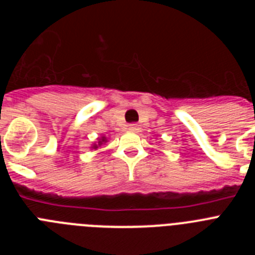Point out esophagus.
<instances>
[{
  "label": "esophagus",
  "instance_id": "1",
  "mask_svg": "<svg viewBox=\"0 0 255 255\" xmlns=\"http://www.w3.org/2000/svg\"><path fill=\"white\" fill-rule=\"evenodd\" d=\"M138 129H139V126L136 125V124H130L129 125V130H131V131H136Z\"/></svg>",
  "mask_w": 255,
  "mask_h": 255
}]
</instances>
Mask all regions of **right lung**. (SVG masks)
I'll list each match as a JSON object with an SVG mask.
<instances>
[{"mask_svg": "<svg viewBox=\"0 0 255 255\" xmlns=\"http://www.w3.org/2000/svg\"><path fill=\"white\" fill-rule=\"evenodd\" d=\"M106 141H107V139H106V136H102V138H100V141H98V144H93V149H97V148L98 147H101V145H102L103 143H106Z\"/></svg>", "mask_w": 255, "mask_h": 255, "instance_id": "right-lung-1", "label": "right lung"}]
</instances>
